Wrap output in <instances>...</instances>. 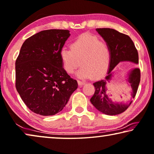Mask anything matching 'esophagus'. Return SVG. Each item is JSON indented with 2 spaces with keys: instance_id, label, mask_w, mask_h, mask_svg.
<instances>
[{
  "instance_id": "obj_1",
  "label": "esophagus",
  "mask_w": 154,
  "mask_h": 154,
  "mask_svg": "<svg viewBox=\"0 0 154 154\" xmlns=\"http://www.w3.org/2000/svg\"><path fill=\"white\" fill-rule=\"evenodd\" d=\"M77 82H78V84H79V86H82V85L85 84V82H82V81H79V80H78Z\"/></svg>"
}]
</instances>
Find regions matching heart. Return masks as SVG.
<instances>
[{
  "label": "heart",
  "mask_w": 154,
  "mask_h": 154,
  "mask_svg": "<svg viewBox=\"0 0 154 154\" xmlns=\"http://www.w3.org/2000/svg\"><path fill=\"white\" fill-rule=\"evenodd\" d=\"M70 48H63L59 53L63 70L68 74L74 73L80 64L77 76L84 79L100 77L107 72L111 62V49L107 43L96 36L83 34L71 43Z\"/></svg>",
  "instance_id": "heart-1"
}]
</instances>
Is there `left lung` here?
<instances>
[{"label":"left lung","mask_w":154,"mask_h":154,"mask_svg":"<svg viewBox=\"0 0 154 154\" xmlns=\"http://www.w3.org/2000/svg\"><path fill=\"white\" fill-rule=\"evenodd\" d=\"M96 31L108 43L111 49V62L107 75L104 79L93 83L95 93L91 98L92 104L101 113L109 116H116L125 111L130 106L136 95L140 81V70L138 68L131 70L126 81L131 89V97L127 102H113L109 97V83L113 77V70L120 62L129 61L138 63V53L133 41L125 34L111 28H97Z\"/></svg>","instance_id":"8db88e82"}]
</instances>
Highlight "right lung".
<instances>
[{
	"instance_id": "1",
	"label": "right lung",
	"mask_w": 154,
	"mask_h": 154,
	"mask_svg": "<svg viewBox=\"0 0 154 154\" xmlns=\"http://www.w3.org/2000/svg\"><path fill=\"white\" fill-rule=\"evenodd\" d=\"M68 29L41 31L23 43L16 61V88L29 110L43 116L61 111L78 87L60 56Z\"/></svg>"
}]
</instances>
